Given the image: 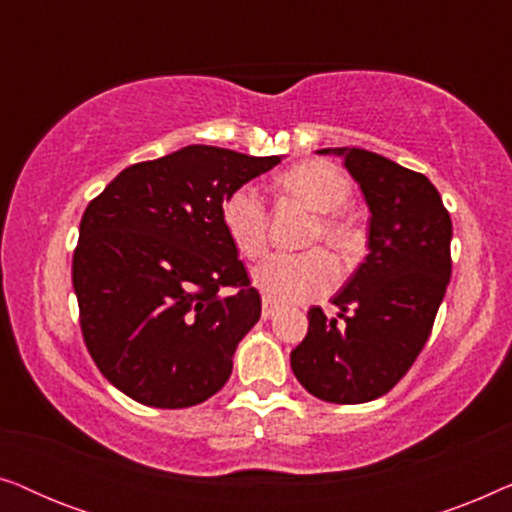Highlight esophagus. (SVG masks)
<instances>
[{
    "label": "esophagus",
    "mask_w": 512,
    "mask_h": 512,
    "mask_svg": "<svg viewBox=\"0 0 512 512\" xmlns=\"http://www.w3.org/2000/svg\"><path fill=\"white\" fill-rule=\"evenodd\" d=\"M277 310H279V303H277V300H272V298L265 296V298H263V307H261L263 319H270L272 314H275Z\"/></svg>",
    "instance_id": "34e87169"
}]
</instances>
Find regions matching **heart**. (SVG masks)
Wrapping results in <instances>:
<instances>
[{"instance_id": "heart-1", "label": "heart", "mask_w": 512, "mask_h": 512, "mask_svg": "<svg viewBox=\"0 0 512 512\" xmlns=\"http://www.w3.org/2000/svg\"><path fill=\"white\" fill-rule=\"evenodd\" d=\"M279 184L312 212H319L312 226V242H326L340 256H354L361 247V233L340 209L352 198V184L338 167L310 160L291 167ZM221 226L237 254L256 261L268 249V212L256 186L242 184L221 202ZM340 265L326 249L303 254H275L254 270V284L265 296L284 303H303L333 289Z\"/></svg>"}]
</instances>
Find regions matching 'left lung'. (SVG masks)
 <instances>
[{"mask_svg": "<svg viewBox=\"0 0 512 512\" xmlns=\"http://www.w3.org/2000/svg\"><path fill=\"white\" fill-rule=\"evenodd\" d=\"M345 160L370 209L368 256L333 298L338 319L321 307L291 352V368L312 396L368 403L408 373L429 340L452 275V221L424 174L366 149H321Z\"/></svg>", "mask_w": 512, "mask_h": 512, "instance_id": "1", "label": "left lung"}]
</instances>
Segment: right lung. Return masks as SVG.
I'll return each instance as SVG.
<instances>
[{"mask_svg": "<svg viewBox=\"0 0 512 512\" xmlns=\"http://www.w3.org/2000/svg\"><path fill=\"white\" fill-rule=\"evenodd\" d=\"M277 163L193 144L125 167L90 200L72 261L81 333L132 401L191 408L228 382L261 296L221 226V202Z\"/></svg>", "mask_w": 512, "mask_h": 512, "instance_id": "right-lung-1", "label": "right lung"}]
</instances>
